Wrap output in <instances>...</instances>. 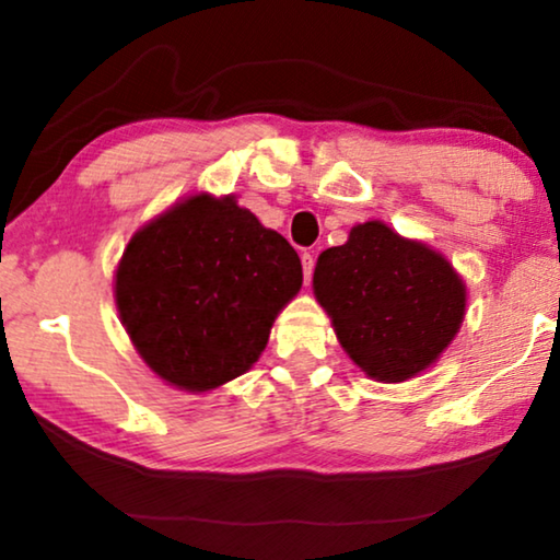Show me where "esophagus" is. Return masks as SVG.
Returning <instances> with one entry per match:
<instances>
[{"label": "esophagus", "instance_id": "1", "mask_svg": "<svg viewBox=\"0 0 560 560\" xmlns=\"http://www.w3.org/2000/svg\"><path fill=\"white\" fill-rule=\"evenodd\" d=\"M301 265H303V280H305V285H308L311 275H313V265H316V259H313L311 252H303V255H301Z\"/></svg>", "mask_w": 560, "mask_h": 560}]
</instances>
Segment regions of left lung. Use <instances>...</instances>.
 Segmentation results:
<instances>
[{"label": "left lung", "instance_id": "8db88e82", "mask_svg": "<svg viewBox=\"0 0 560 560\" xmlns=\"http://www.w3.org/2000/svg\"><path fill=\"white\" fill-rule=\"evenodd\" d=\"M313 295L341 349L377 382H405L433 366L466 316V282L454 265L377 219L320 252Z\"/></svg>", "mask_w": 560, "mask_h": 560}]
</instances>
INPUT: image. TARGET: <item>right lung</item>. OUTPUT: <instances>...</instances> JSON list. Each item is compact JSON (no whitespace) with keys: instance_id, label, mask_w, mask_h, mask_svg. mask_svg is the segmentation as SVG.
Returning <instances> with one entry per match:
<instances>
[{"instance_id":"1","label":"right lung","mask_w":560,"mask_h":560,"mask_svg":"<svg viewBox=\"0 0 560 560\" xmlns=\"http://www.w3.org/2000/svg\"><path fill=\"white\" fill-rule=\"evenodd\" d=\"M303 285L298 252L234 196H186L137 229L114 270L119 320L165 385L211 393L257 362Z\"/></svg>"}]
</instances>
